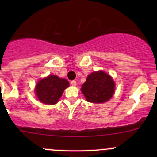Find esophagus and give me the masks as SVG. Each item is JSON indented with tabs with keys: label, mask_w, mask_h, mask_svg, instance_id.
Segmentation results:
<instances>
[{
	"label": "esophagus",
	"mask_w": 157,
	"mask_h": 157,
	"mask_svg": "<svg viewBox=\"0 0 157 157\" xmlns=\"http://www.w3.org/2000/svg\"><path fill=\"white\" fill-rule=\"evenodd\" d=\"M71 84L72 85V86H75L76 85H77V82L75 81V80H72V81L71 82Z\"/></svg>",
	"instance_id": "1"
}]
</instances>
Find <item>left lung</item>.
Returning <instances> with one entry per match:
<instances>
[{
    "label": "left lung",
    "mask_w": 157,
    "mask_h": 157,
    "mask_svg": "<svg viewBox=\"0 0 157 157\" xmlns=\"http://www.w3.org/2000/svg\"><path fill=\"white\" fill-rule=\"evenodd\" d=\"M115 83L110 76L103 71L93 72L88 76L81 91L86 100L93 103H102L112 98Z\"/></svg>",
    "instance_id": "1"
}]
</instances>
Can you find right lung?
<instances>
[{"label": "right lung", "instance_id": "1", "mask_svg": "<svg viewBox=\"0 0 157 157\" xmlns=\"http://www.w3.org/2000/svg\"><path fill=\"white\" fill-rule=\"evenodd\" d=\"M68 86L69 82L67 80L51 75L38 82L35 91L40 102L53 105L58 102L64 90Z\"/></svg>", "mask_w": 157, "mask_h": 157}]
</instances>
